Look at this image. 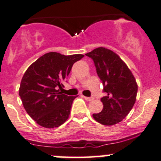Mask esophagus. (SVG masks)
Returning <instances> with one entry per match:
<instances>
[{
	"instance_id": "1",
	"label": "esophagus",
	"mask_w": 161,
	"mask_h": 161,
	"mask_svg": "<svg viewBox=\"0 0 161 161\" xmlns=\"http://www.w3.org/2000/svg\"><path fill=\"white\" fill-rule=\"evenodd\" d=\"M83 97H84V99H85V100H87V101H91V100H93V98H92V97H85V96H83Z\"/></svg>"
}]
</instances>
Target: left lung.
I'll return each instance as SVG.
<instances>
[{"instance_id": "left-lung-1", "label": "left lung", "mask_w": 161, "mask_h": 161, "mask_svg": "<svg viewBox=\"0 0 161 161\" xmlns=\"http://www.w3.org/2000/svg\"><path fill=\"white\" fill-rule=\"evenodd\" d=\"M86 55L93 60L107 93L101 98L103 110L92 117L104 125L121 122L136 103L138 85L134 75L121 58L111 50L98 47Z\"/></svg>"}]
</instances>
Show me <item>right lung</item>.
<instances>
[{
  "instance_id": "obj_1",
  "label": "right lung",
  "mask_w": 161,
  "mask_h": 161,
  "mask_svg": "<svg viewBox=\"0 0 161 161\" xmlns=\"http://www.w3.org/2000/svg\"><path fill=\"white\" fill-rule=\"evenodd\" d=\"M83 54L65 56L49 52L32 63L24 73L19 96L28 114L42 127H59L70 114L75 97L63 94L60 89L69 76L73 64Z\"/></svg>"
}]
</instances>
